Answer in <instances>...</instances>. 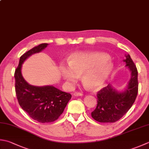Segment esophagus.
<instances>
[{"label":"esophagus","mask_w":149,"mask_h":149,"mask_svg":"<svg viewBox=\"0 0 149 149\" xmlns=\"http://www.w3.org/2000/svg\"><path fill=\"white\" fill-rule=\"evenodd\" d=\"M74 94L75 96H82V95H83V93L79 92H75Z\"/></svg>","instance_id":"34e87169"}]
</instances>
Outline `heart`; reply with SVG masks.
Masks as SVG:
<instances>
[{"instance_id":"b5f03b06","label":"heart","mask_w":149,"mask_h":149,"mask_svg":"<svg viewBox=\"0 0 149 149\" xmlns=\"http://www.w3.org/2000/svg\"><path fill=\"white\" fill-rule=\"evenodd\" d=\"M109 55L100 52H77L69 58V63L61 64V74L68 84H74L83 74L84 85L89 88L101 86L113 70Z\"/></svg>"}]
</instances>
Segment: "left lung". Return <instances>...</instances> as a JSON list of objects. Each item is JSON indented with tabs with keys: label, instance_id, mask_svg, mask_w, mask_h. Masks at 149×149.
I'll return each mask as SVG.
<instances>
[{
	"label": "left lung",
	"instance_id": "left-lung-1",
	"mask_svg": "<svg viewBox=\"0 0 149 149\" xmlns=\"http://www.w3.org/2000/svg\"><path fill=\"white\" fill-rule=\"evenodd\" d=\"M126 63L131 72V78L125 91L118 92L109 84L97 94V104L91 113L92 117L100 123H114L126 113L134 103L138 92V70L130 55H126Z\"/></svg>",
	"mask_w": 149,
	"mask_h": 149
}]
</instances>
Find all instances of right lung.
Wrapping results in <instances>:
<instances>
[{"instance_id": "obj_1", "label": "right lung", "mask_w": 149, "mask_h": 149, "mask_svg": "<svg viewBox=\"0 0 149 149\" xmlns=\"http://www.w3.org/2000/svg\"><path fill=\"white\" fill-rule=\"evenodd\" d=\"M48 45L47 43L40 44L23 54L20 57L14 74L19 104L30 118L40 123H50L57 120L72 97L70 94L53 86L31 85L22 77L21 68L24 61L32 54L41 52Z\"/></svg>"}]
</instances>
